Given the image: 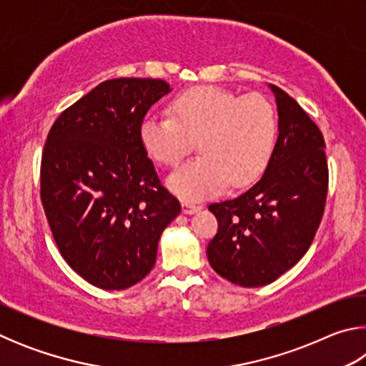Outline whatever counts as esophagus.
I'll return each instance as SVG.
<instances>
[{"label": "esophagus", "instance_id": "esophagus-1", "mask_svg": "<svg viewBox=\"0 0 366 366\" xmlns=\"http://www.w3.org/2000/svg\"><path fill=\"white\" fill-rule=\"evenodd\" d=\"M198 209H200V205H197V203H192V202H184L182 203V212L185 214H192V213L198 212Z\"/></svg>", "mask_w": 366, "mask_h": 366}]
</instances>
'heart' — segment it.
Wrapping results in <instances>:
<instances>
[{"mask_svg":"<svg viewBox=\"0 0 366 366\" xmlns=\"http://www.w3.org/2000/svg\"><path fill=\"white\" fill-rule=\"evenodd\" d=\"M171 116L144 117L139 139L154 163L176 166L198 140L202 154L168 177L169 189L184 200L218 194L231 181L247 187L268 168L277 142V116L262 95L240 97L219 86H195L169 104Z\"/></svg>","mask_w":366,"mask_h":366,"instance_id":"obj_1","label":"heart"}]
</instances>
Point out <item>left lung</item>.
I'll list each match as a JSON object with an SVG mask.
<instances>
[{"mask_svg":"<svg viewBox=\"0 0 366 366\" xmlns=\"http://www.w3.org/2000/svg\"><path fill=\"white\" fill-rule=\"evenodd\" d=\"M271 90L280 135L263 177L237 198L208 207L218 219L208 262L240 287L266 286L299 263L323 218L330 182L323 134L292 97L276 85Z\"/></svg>","mask_w":366,"mask_h":366,"instance_id":"left-lung-1","label":"left lung"}]
</instances>
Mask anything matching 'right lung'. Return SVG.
<instances>
[{
	"label": "right lung",
	"instance_id": "right-lung-1",
	"mask_svg": "<svg viewBox=\"0 0 366 366\" xmlns=\"http://www.w3.org/2000/svg\"><path fill=\"white\" fill-rule=\"evenodd\" d=\"M161 79L104 80L64 109L41 154L40 197L61 255L92 286L122 290L157 262L161 232L181 203L140 145Z\"/></svg>",
	"mask_w": 366,
	"mask_h": 366
}]
</instances>
